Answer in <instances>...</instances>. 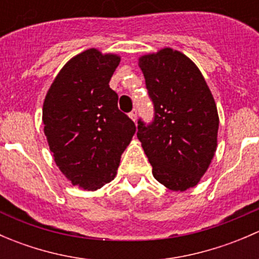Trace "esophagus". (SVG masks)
<instances>
[{"instance_id": "esophagus-1", "label": "esophagus", "mask_w": 259, "mask_h": 259, "mask_svg": "<svg viewBox=\"0 0 259 259\" xmlns=\"http://www.w3.org/2000/svg\"><path fill=\"white\" fill-rule=\"evenodd\" d=\"M129 117H130V119L133 120V121H137V117H138V110H135V109H134V110H133L132 113L129 114Z\"/></svg>"}]
</instances>
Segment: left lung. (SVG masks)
Listing matches in <instances>:
<instances>
[{
    "label": "left lung",
    "instance_id": "obj_1",
    "mask_svg": "<svg viewBox=\"0 0 259 259\" xmlns=\"http://www.w3.org/2000/svg\"><path fill=\"white\" fill-rule=\"evenodd\" d=\"M155 117L138 122L153 176L174 192L195 187L217 150L219 116L197 65L183 52L164 48L139 57Z\"/></svg>",
    "mask_w": 259,
    "mask_h": 259
}]
</instances>
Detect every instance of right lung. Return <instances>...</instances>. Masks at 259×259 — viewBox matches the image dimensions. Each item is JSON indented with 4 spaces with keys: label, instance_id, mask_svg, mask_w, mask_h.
<instances>
[{
    "label": "right lung",
    "instance_id": "right-lung-1",
    "mask_svg": "<svg viewBox=\"0 0 259 259\" xmlns=\"http://www.w3.org/2000/svg\"><path fill=\"white\" fill-rule=\"evenodd\" d=\"M119 64V55L85 50L64 65L44 100V133L55 163L80 189L98 190L115 178L137 130L109 86Z\"/></svg>",
    "mask_w": 259,
    "mask_h": 259
}]
</instances>
